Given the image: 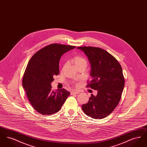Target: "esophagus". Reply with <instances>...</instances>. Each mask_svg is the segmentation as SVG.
Returning a JSON list of instances; mask_svg holds the SVG:
<instances>
[{
  "mask_svg": "<svg viewBox=\"0 0 147 147\" xmlns=\"http://www.w3.org/2000/svg\"><path fill=\"white\" fill-rule=\"evenodd\" d=\"M79 91H76V90H73V91H70V94L71 95H74V94H79Z\"/></svg>",
  "mask_w": 147,
  "mask_h": 147,
  "instance_id": "obj_1",
  "label": "esophagus"
}]
</instances>
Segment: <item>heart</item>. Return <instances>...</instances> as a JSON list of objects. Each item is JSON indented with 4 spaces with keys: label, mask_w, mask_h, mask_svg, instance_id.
I'll list each match as a JSON object with an SVG mask.
<instances>
[{
    "label": "heart",
    "mask_w": 147,
    "mask_h": 147,
    "mask_svg": "<svg viewBox=\"0 0 147 147\" xmlns=\"http://www.w3.org/2000/svg\"><path fill=\"white\" fill-rule=\"evenodd\" d=\"M71 62L73 63L76 67L77 68L80 67H86L87 65V61L86 59L84 58L82 56H79V55H76L74 56L72 59H71ZM65 64L63 66V69L65 67Z\"/></svg>",
    "instance_id": "b5f03b06"
}]
</instances>
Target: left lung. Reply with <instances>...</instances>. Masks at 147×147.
Returning <instances> with one entry per match:
<instances>
[{
	"label": "left lung",
	"instance_id": "1",
	"mask_svg": "<svg viewBox=\"0 0 147 147\" xmlns=\"http://www.w3.org/2000/svg\"><path fill=\"white\" fill-rule=\"evenodd\" d=\"M88 57L91 64L90 76L87 88L98 90L91 94L88 103L82 105L84 113L92 119H104L119 104L125 86L121 65L106 51L99 47H79Z\"/></svg>",
	"mask_w": 147,
	"mask_h": 147
}]
</instances>
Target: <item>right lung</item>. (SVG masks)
Here are the masks:
<instances>
[{"label": "right lung", "mask_w": 147, "mask_h": 147, "mask_svg": "<svg viewBox=\"0 0 147 147\" xmlns=\"http://www.w3.org/2000/svg\"><path fill=\"white\" fill-rule=\"evenodd\" d=\"M76 47L53 43L35 53L30 59L22 78V86L30 104L41 115H50L60 110L70 92L65 89L56 91L51 83L59 73L61 56Z\"/></svg>", "instance_id": "obj_1"}]
</instances>
